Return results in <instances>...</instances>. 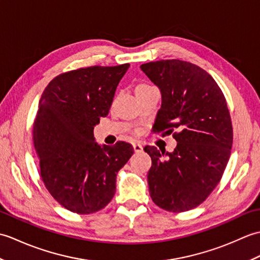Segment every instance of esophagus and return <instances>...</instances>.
<instances>
[{"instance_id":"1","label":"esophagus","mask_w":260,"mask_h":260,"mask_svg":"<svg viewBox=\"0 0 260 260\" xmlns=\"http://www.w3.org/2000/svg\"><path fill=\"white\" fill-rule=\"evenodd\" d=\"M133 147H134V151L136 153H142L143 152V146L141 144H139V143H134Z\"/></svg>"}]
</instances>
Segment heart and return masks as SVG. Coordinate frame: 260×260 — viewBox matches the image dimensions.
<instances>
[{
	"label": "heart",
	"instance_id": "obj_1",
	"mask_svg": "<svg viewBox=\"0 0 260 260\" xmlns=\"http://www.w3.org/2000/svg\"><path fill=\"white\" fill-rule=\"evenodd\" d=\"M148 87H151L150 85H146V84H141V85H139L136 87V90L137 89H144V88H148Z\"/></svg>",
	"mask_w": 260,
	"mask_h": 260
}]
</instances>
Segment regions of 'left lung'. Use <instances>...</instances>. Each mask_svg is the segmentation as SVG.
I'll return each mask as SVG.
<instances>
[{"mask_svg": "<svg viewBox=\"0 0 260 260\" xmlns=\"http://www.w3.org/2000/svg\"><path fill=\"white\" fill-rule=\"evenodd\" d=\"M141 70L162 95L156 132L178 129L172 153L144 147L152 158L150 196L167 211H187L206 200L228 164L234 135L227 102L212 77L193 63L159 60Z\"/></svg>", "mask_w": 260, "mask_h": 260, "instance_id": "1", "label": "left lung"}]
</instances>
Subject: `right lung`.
I'll list each match as a JSON object with an SVG mask.
<instances>
[{
    "label": "right lung",
    "mask_w": 260,
    "mask_h": 260,
    "mask_svg": "<svg viewBox=\"0 0 260 260\" xmlns=\"http://www.w3.org/2000/svg\"><path fill=\"white\" fill-rule=\"evenodd\" d=\"M129 64L80 68L57 76L46 87L33 124L40 173L50 194L71 212L105 208L116 175L133 155L129 143L99 145L93 128L106 117L116 88Z\"/></svg>",
    "instance_id": "obj_1"
}]
</instances>
